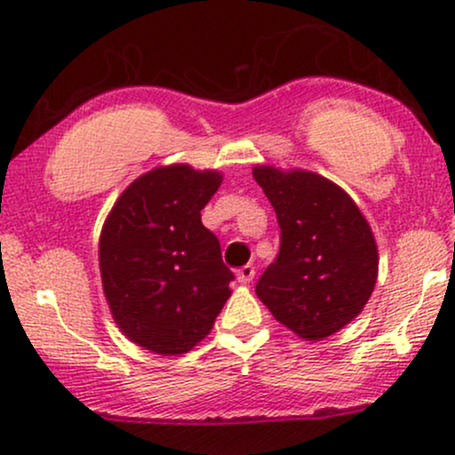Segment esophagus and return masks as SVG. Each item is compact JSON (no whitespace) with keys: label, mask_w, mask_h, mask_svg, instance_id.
Wrapping results in <instances>:
<instances>
[{"label":"esophagus","mask_w":455,"mask_h":455,"mask_svg":"<svg viewBox=\"0 0 455 455\" xmlns=\"http://www.w3.org/2000/svg\"><path fill=\"white\" fill-rule=\"evenodd\" d=\"M254 278V267L252 266H243L237 269V283L242 284H251Z\"/></svg>","instance_id":"obj_1"}]
</instances>
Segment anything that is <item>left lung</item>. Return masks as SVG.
Wrapping results in <instances>:
<instances>
[{"label":"left lung","instance_id":"8db88e82","mask_svg":"<svg viewBox=\"0 0 455 455\" xmlns=\"http://www.w3.org/2000/svg\"><path fill=\"white\" fill-rule=\"evenodd\" d=\"M281 227V251L257 283L274 319L322 341L365 308L378 278V246L365 216L337 183L308 171L254 166Z\"/></svg>","mask_w":455,"mask_h":455}]
</instances>
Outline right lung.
Masks as SVG:
<instances>
[{
    "label": "right lung",
    "mask_w": 455,
    "mask_h": 455,
    "mask_svg": "<svg viewBox=\"0 0 455 455\" xmlns=\"http://www.w3.org/2000/svg\"><path fill=\"white\" fill-rule=\"evenodd\" d=\"M222 183L188 164L138 177L114 203L99 239V267L114 322L140 347L186 354L212 331L233 272L201 212Z\"/></svg>",
    "instance_id": "add662e5"
}]
</instances>
